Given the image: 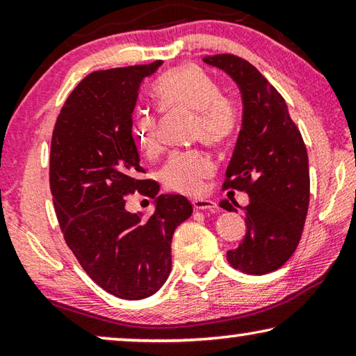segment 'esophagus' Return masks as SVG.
Wrapping results in <instances>:
<instances>
[{"label": "esophagus", "instance_id": "34e87169", "mask_svg": "<svg viewBox=\"0 0 356 356\" xmlns=\"http://www.w3.org/2000/svg\"><path fill=\"white\" fill-rule=\"evenodd\" d=\"M192 203L195 209H203V211H214L218 208V203L209 198H195Z\"/></svg>", "mask_w": 356, "mask_h": 356}]
</instances>
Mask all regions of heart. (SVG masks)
<instances>
[{"mask_svg": "<svg viewBox=\"0 0 356 356\" xmlns=\"http://www.w3.org/2000/svg\"><path fill=\"white\" fill-rule=\"evenodd\" d=\"M152 98L159 113L188 111L195 114L192 135L209 145H219L232 134L235 116L221 88L207 71L184 64L163 72L152 85ZM132 137L147 159L163 153L164 142L159 119L153 111H138L132 119ZM214 172L211 156L198 149L172 153L161 169V182L179 193H198L204 179Z\"/></svg>", "mask_w": 356, "mask_h": 356, "instance_id": "b5f03b06", "label": "heart"}]
</instances>
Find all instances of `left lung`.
I'll list each match as a JSON object with an SVG mask.
<instances>
[{"instance_id": "left-lung-1", "label": "left lung", "mask_w": 356, "mask_h": 356, "mask_svg": "<svg viewBox=\"0 0 356 356\" xmlns=\"http://www.w3.org/2000/svg\"><path fill=\"white\" fill-rule=\"evenodd\" d=\"M203 61L221 69L242 93V129L226 171V188L248 193L247 234L227 259L247 274H266L292 257L309 203L308 153L285 99L257 67L234 54ZM221 208L235 211V202Z\"/></svg>"}]
</instances>
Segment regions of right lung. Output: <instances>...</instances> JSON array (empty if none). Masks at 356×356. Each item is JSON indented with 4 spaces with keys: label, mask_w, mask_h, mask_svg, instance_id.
I'll return each instance as SVG.
<instances>
[{
    "label": "right lung",
    "mask_w": 356,
    "mask_h": 356,
    "mask_svg": "<svg viewBox=\"0 0 356 356\" xmlns=\"http://www.w3.org/2000/svg\"><path fill=\"white\" fill-rule=\"evenodd\" d=\"M163 61L88 74L56 119L49 153V187L58 221L85 273L108 293L142 300L171 273L174 230L192 216L184 195H159L154 180L138 179L132 113L140 83ZM140 191L155 200L149 218L125 209Z\"/></svg>",
    "instance_id": "add662e5"
}]
</instances>
